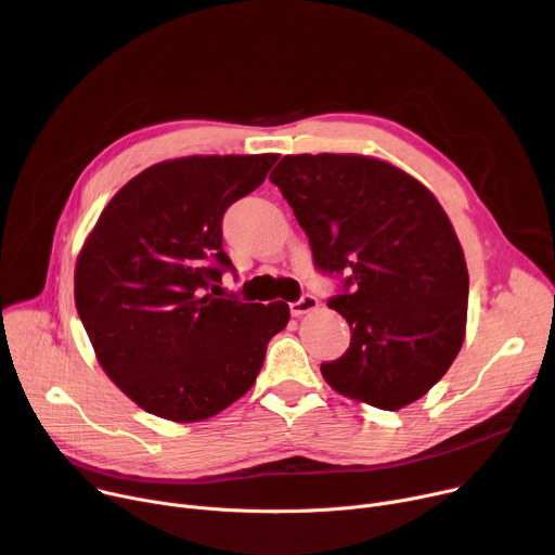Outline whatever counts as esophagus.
<instances>
[{
	"label": "esophagus",
	"instance_id": "obj_1",
	"mask_svg": "<svg viewBox=\"0 0 555 555\" xmlns=\"http://www.w3.org/2000/svg\"><path fill=\"white\" fill-rule=\"evenodd\" d=\"M319 305H321V300L315 298L313 294H302L298 300H294V302L289 305V311H292V315H302V313H307V311H313Z\"/></svg>",
	"mask_w": 555,
	"mask_h": 555
}]
</instances>
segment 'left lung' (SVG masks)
<instances>
[{
    "instance_id": "obj_1",
    "label": "left lung",
    "mask_w": 555,
    "mask_h": 555,
    "mask_svg": "<svg viewBox=\"0 0 555 555\" xmlns=\"http://www.w3.org/2000/svg\"><path fill=\"white\" fill-rule=\"evenodd\" d=\"M305 230L313 268L340 279L330 298L349 349L323 362L347 398L398 411L456 358L467 315V268L435 195L404 171L362 155H285L270 173Z\"/></svg>"
}]
</instances>
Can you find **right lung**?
Masks as SVG:
<instances>
[{
    "label": "right lung",
    "instance_id": "obj_1",
    "mask_svg": "<svg viewBox=\"0 0 555 555\" xmlns=\"http://www.w3.org/2000/svg\"><path fill=\"white\" fill-rule=\"evenodd\" d=\"M193 155L153 165L101 212L78 257L74 300L105 373L151 415L202 422L255 384L287 302L221 296L234 272L221 221L276 163Z\"/></svg>",
    "mask_w": 555,
    "mask_h": 555
}]
</instances>
